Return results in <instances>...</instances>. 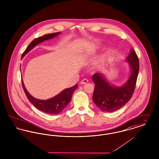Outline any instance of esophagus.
<instances>
[{"instance_id":"obj_1","label":"esophagus","mask_w":159,"mask_h":159,"mask_svg":"<svg viewBox=\"0 0 159 159\" xmlns=\"http://www.w3.org/2000/svg\"><path fill=\"white\" fill-rule=\"evenodd\" d=\"M88 81H89V80H87V79H84L83 80H82V81H81V84H86Z\"/></svg>"}]
</instances>
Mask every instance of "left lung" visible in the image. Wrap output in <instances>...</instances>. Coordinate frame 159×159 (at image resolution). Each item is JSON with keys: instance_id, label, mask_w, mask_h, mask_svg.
I'll return each instance as SVG.
<instances>
[{"instance_id": "1", "label": "left lung", "mask_w": 159, "mask_h": 159, "mask_svg": "<svg viewBox=\"0 0 159 159\" xmlns=\"http://www.w3.org/2000/svg\"><path fill=\"white\" fill-rule=\"evenodd\" d=\"M127 60L131 66V74L122 87L110 85L101 74H95L92 76L95 84L92 99L96 105L104 111L113 112L120 109L133 95L139 70V58L134 49L131 50Z\"/></svg>"}]
</instances>
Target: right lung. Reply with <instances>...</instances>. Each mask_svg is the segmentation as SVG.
<instances>
[{
  "instance_id": "add662e5",
  "label": "right lung",
  "mask_w": 159,
  "mask_h": 159,
  "mask_svg": "<svg viewBox=\"0 0 159 159\" xmlns=\"http://www.w3.org/2000/svg\"><path fill=\"white\" fill-rule=\"evenodd\" d=\"M60 33L61 32H58L48 34L44 35L42 37L35 39L34 40H32L31 43L29 44V46L27 47L26 50L24 51V52L21 55V58H23L26 53H28L39 43L42 42L44 40L51 39L54 37H56L58 35H59ZM21 84L27 98L32 105L43 113L49 115H57L58 113H60L64 108L68 105V104L72 99L73 93L78 87V84H76L70 88L66 89L60 94L57 95L51 99L48 100H40L34 98L28 92V91L25 87L22 80Z\"/></svg>"
}]
</instances>
